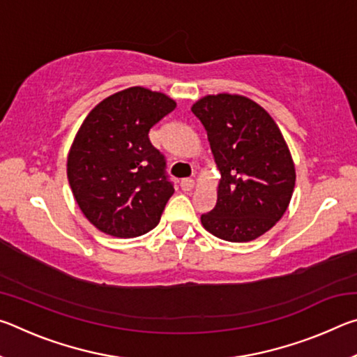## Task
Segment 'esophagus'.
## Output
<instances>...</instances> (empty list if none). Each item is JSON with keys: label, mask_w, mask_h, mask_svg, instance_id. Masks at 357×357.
<instances>
[{"label": "esophagus", "mask_w": 357, "mask_h": 357, "mask_svg": "<svg viewBox=\"0 0 357 357\" xmlns=\"http://www.w3.org/2000/svg\"><path fill=\"white\" fill-rule=\"evenodd\" d=\"M179 185H181V189H183L184 192H189V190L193 189V185H195V183H193V179L185 178V179L181 181Z\"/></svg>", "instance_id": "esophagus-1"}]
</instances>
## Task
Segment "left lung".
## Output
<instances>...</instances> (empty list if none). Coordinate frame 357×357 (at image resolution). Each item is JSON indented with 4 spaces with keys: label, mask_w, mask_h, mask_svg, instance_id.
Instances as JSON below:
<instances>
[{
    "label": "left lung",
    "mask_w": 357,
    "mask_h": 357,
    "mask_svg": "<svg viewBox=\"0 0 357 357\" xmlns=\"http://www.w3.org/2000/svg\"><path fill=\"white\" fill-rule=\"evenodd\" d=\"M208 134L220 172L214 209L202 225L229 243H249L282 219L296 170L279 126L257 102L239 94L204 96L192 105Z\"/></svg>",
    "instance_id": "8db88e82"
}]
</instances>
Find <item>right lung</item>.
I'll return each instance as SVG.
<instances>
[{"label":"right lung","instance_id":"1","mask_svg":"<svg viewBox=\"0 0 357 357\" xmlns=\"http://www.w3.org/2000/svg\"><path fill=\"white\" fill-rule=\"evenodd\" d=\"M174 108L167 94L132 86L84 118L68 155V179L83 215L102 233L135 238L159 223L174 189L148 134Z\"/></svg>","mask_w":357,"mask_h":357}]
</instances>
